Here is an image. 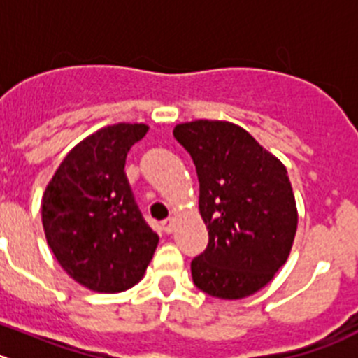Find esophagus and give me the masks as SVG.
Wrapping results in <instances>:
<instances>
[{
    "label": "esophagus",
    "mask_w": 358,
    "mask_h": 358,
    "mask_svg": "<svg viewBox=\"0 0 358 358\" xmlns=\"http://www.w3.org/2000/svg\"><path fill=\"white\" fill-rule=\"evenodd\" d=\"M162 229L166 233H173V229H175V219H173V217H169V219H166V220H162Z\"/></svg>",
    "instance_id": "esophagus-1"
}]
</instances>
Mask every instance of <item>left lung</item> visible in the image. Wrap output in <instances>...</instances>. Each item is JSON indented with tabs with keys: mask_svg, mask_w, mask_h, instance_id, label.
<instances>
[{
	"mask_svg": "<svg viewBox=\"0 0 358 358\" xmlns=\"http://www.w3.org/2000/svg\"><path fill=\"white\" fill-rule=\"evenodd\" d=\"M173 136L196 166L208 229L190 263L194 285L224 300L259 292L288 259L299 222L285 164L235 123L196 120Z\"/></svg>",
	"mask_w": 358,
	"mask_h": 358,
	"instance_id": "left-lung-1",
	"label": "left lung"
}]
</instances>
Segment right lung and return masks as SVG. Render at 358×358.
<instances>
[{
  "instance_id": "1",
  "label": "right lung",
  "mask_w": 358,
  "mask_h": 358,
  "mask_svg": "<svg viewBox=\"0 0 358 358\" xmlns=\"http://www.w3.org/2000/svg\"><path fill=\"white\" fill-rule=\"evenodd\" d=\"M146 132L145 123L96 130L66 153L43 192L42 224L52 255L92 292L138 285L159 243L123 171L130 146Z\"/></svg>"
}]
</instances>
